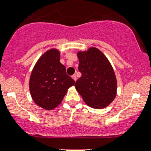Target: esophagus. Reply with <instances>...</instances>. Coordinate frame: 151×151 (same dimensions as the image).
Returning a JSON list of instances; mask_svg holds the SVG:
<instances>
[{"mask_svg":"<svg viewBox=\"0 0 151 151\" xmlns=\"http://www.w3.org/2000/svg\"><path fill=\"white\" fill-rule=\"evenodd\" d=\"M72 78L74 79V81H76V80H77V76H76L75 74H74V75H72Z\"/></svg>","mask_w":151,"mask_h":151,"instance_id":"1","label":"esophagus"}]
</instances>
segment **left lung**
Returning <instances> with one entry per match:
<instances>
[{"mask_svg":"<svg viewBox=\"0 0 151 151\" xmlns=\"http://www.w3.org/2000/svg\"><path fill=\"white\" fill-rule=\"evenodd\" d=\"M78 70L82 76L75 87L86 104L94 109L107 106L116 95L117 81L112 67L102 52L91 47L79 52Z\"/></svg>","mask_w":151,"mask_h":151,"instance_id":"1","label":"left lung"}]
</instances>
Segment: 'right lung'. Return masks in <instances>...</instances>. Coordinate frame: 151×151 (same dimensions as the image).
Here are the masks:
<instances>
[{
    "mask_svg": "<svg viewBox=\"0 0 151 151\" xmlns=\"http://www.w3.org/2000/svg\"><path fill=\"white\" fill-rule=\"evenodd\" d=\"M74 83L60 63L59 51L51 49L42 55L35 65L29 79V90L35 103L49 110L61 103L68 88Z\"/></svg>",
    "mask_w": 151,
    "mask_h": 151,
    "instance_id": "1",
    "label": "right lung"
}]
</instances>
